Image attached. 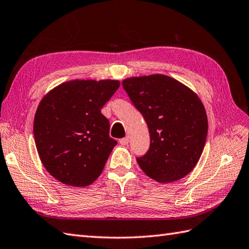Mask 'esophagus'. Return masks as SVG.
I'll return each mask as SVG.
<instances>
[{
    "label": "esophagus",
    "mask_w": 249,
    "mask_h": 249,
    "mask_svg": "<svg viewBox=\"0 0 249 249\" xmlns=\"http://www.w3.org/2000/svg\"><path fill=\"white\" fill-rule=\"evenodd\" d=\"M128 142H129V138H128V137H125V138L120 139V143H121L122 145L128 144Z\"/></svg>",
    "instance_id": "esophagus-1"
}]
</instances>
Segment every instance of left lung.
<instances>
[{"mask_svg": "<svg viewBox=\"0 0 249 249\" xmlns=\"http://www.w3.org/2000/svg\"><path fill=\"white\" fill-rule=\"evenodd\" d=\"M122 84L150 131V149L137 158L142 171L160 183L186 177L199 161L208 135V116L198 95L160 73L127 78Z\"/></svg>", "mask_w": 249, "mask_h": 249, "instance_id": "left-lung-1", "label": "left lung"}]
</instances>
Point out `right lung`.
I'll list each match as a JSON object with an SVG mask.
<instances>
[{"mask_svg":"<svg viewBox=\"0 0 249 249\" xmlns=\"http://www.w3.org/2000/svg\"><path fill=\"white\" fill-rule=\"evenodd\" d=\"M120 87L118 80H71L40 100L34 139L46 170L63 184L84 187L96 179L118 143L100 112Z\"/></svg>","mask_w":249,"mask_h":249,"instance_id":"right-lung-1","label":"right lung"}]
</instances>
